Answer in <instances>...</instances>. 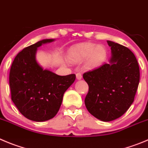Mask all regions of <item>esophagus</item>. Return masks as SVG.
Returning a JSON list of instances; mask_svg holds the SVG:
<instances>
[{
  "label": "esophagus",
  "instance_id": "34e87169",
  "mask_svg": "<svg viewBox=\"0 0 148 148\" xmlns=\"http://www.w3.org/2000/svg\"><path fill=\"white\" fill-rule=\"evenodd\" d=\"M76 78H77V79H78V80L82 79V75H81V73H76Z\"/></svg>",
  "mask_w": 148,
  "mask_h": 148
}]
</instances>
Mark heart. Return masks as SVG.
<instances>
[{"mask_svg":"<svg viewBox=\"0 0 148 148\" xmlns=\"http://www.w3.org/2000/svg\"><path fill=\"white\" fill-rule=\"evenodd\" d=\"M69 60L80 62L85 60L86 67L88 69L99 67L103 64L108 57V50L103 45L92 43H83L72 46L67 52Z\"/></svg>","mask_w":148,"mask_h":148,"instance_id":"b5f03b06","label":"heart"}]
</instances>
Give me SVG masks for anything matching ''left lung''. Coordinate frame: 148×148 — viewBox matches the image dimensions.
Wrapping results in <instances>:
<instances>
[{
  "label": "left lung",
  "mask_w": 148,
  "mask_h": 148,
  "mask_svg": "<svg viewBox=\"0 0 148 148\" xmlns=\"http://www.w3.org/2000/svg\"><path fill=\"white\" fill-rule=\"evenodd\" d=\"M107 42L111 48L110 62L83 75L88 85L86 107L102 121L115 120L127 111L140 83V67L132 51L115 42Z\"/></svg>",
  "instance_id": "8db88e82"
}]
</instances>
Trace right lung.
<instances>
[{
    "instance_id": "1",
    "label": "right lung",
    "mask_w": 148,
    "mask_h": 148,
    "mask_svg": "<svg viewBox=\"0 0 148 148\" xmlns=\"http://www.w3.org/2000/svg\"><path fill=\"white\" fill-rule=\"evenodd\" d=\"M54 39H44L25 48L16 56L9 73L12 100L27 119L41 122L54 118L64 93L75 80V74L58 75L43 70L36 59L37 49Z\"/></svg>"
}]
</instances>
